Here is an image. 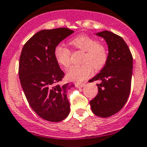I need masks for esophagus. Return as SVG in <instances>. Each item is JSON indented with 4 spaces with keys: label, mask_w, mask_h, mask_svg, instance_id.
I'll return each instance as SVG.
<instances>
[{
    "label": "esophagus",
    "mask_w": 147,
    "mask_h": 147,
    "mask_svg": "<svg viewBox=\"0 0 147 147\" xmlns=\"http://www.w3.org/2000/svg\"><path fill=\"white\" fill-rule=\"evenodd\" d=\"M85 85V84L84 83H82V84H81V83H76V86L77 87H80V88H81V87H83Z\"/></svg>",
    "instance_id": "34e87169"
}]
</instances>
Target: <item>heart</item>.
<instances>
[{
	"instance_id": "b5f03b06",
	"label": "heart",
	"mask_w": 147,
	"mask_h": 147,
	"mask_svg": "<svg viewBox=\"0 0 147 147\" xmlns=\"http://www.w3.org/2000/svg\"><path fill=\"white\" fill-rule=\"evenodd\" d=\"M76 49L83 51L81 65L70 67L66 77L71 81H81L90 76L92 67L99 69L105 65L108 58V51L105 44L87 35H81L69 42ZM71 51L67 47L59 45L55 49V57L60 66L67 68L70 65Z\"/></svg>"
}]
</instances>
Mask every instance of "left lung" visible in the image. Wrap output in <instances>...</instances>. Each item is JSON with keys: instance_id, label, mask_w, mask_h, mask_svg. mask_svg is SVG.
I'll return each mask as SVG.
<instances>
[{"instance_id": "left-lung-1", "label": "left lung", "mask_w": 147, "mask_h": 147, "mask_svg": "<svg viewBox=\"0 0 147 147\" xmlns=\"http://www.w3.org/2000/svg\"><path fill=\"white\" fill-rule=\"evenodd\" d=\"M96 35L105 39L108 45V58L100 72L89 81H101L97 84L98 94L90 104L95 115L105 118L119 112L128 100L133 57L121 36L108 30L99 32Z\"/></svg>"}]
</instances>
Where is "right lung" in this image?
<instances>
[{
	"instance_id": "right-lung-1",
	"label": "right lung",
	"mask_w": 147,
	"mask_h": 147,
	"mask_svg": "<svg viewBox=\"0 0 147 147\" xmlns=\"http://www.w3.org/2000/svg\"><path fill=\"white\" fill-rule=\"evenodd\" d=\"M66 28L42 30L24 44L18 66L22 87L30 106L49 122H60L70 111L68 89L72 84H60L64 78L55 57V49L73 33Z\"/></svg>"
}]
</instances>
